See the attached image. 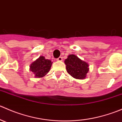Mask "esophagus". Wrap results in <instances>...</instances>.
Returning <instances> with one entry per match:
<instances>
[{
    "instance_id": "1",
    "label": "esophagus",
    "mask_w": 122,
    "mask_h": 122,
    "mask_svg": "<svg viewBox=\"0 0 122 122\" xmlns=\"http://www.w3.org/2000/svg\"><path fill=\"white\" fill-rule=\"evenodd\" d=\"M57 60L58 61H62V58L61 57V56H60V57H58L57 58Z\"/></svg>"
}]
</instances>
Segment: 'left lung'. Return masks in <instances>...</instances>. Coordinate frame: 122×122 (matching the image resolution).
I'll return each mask as SVG.
<instances>
[{"label":"left lung","instance_id":"obj_1","mask_svg":"<svg viewBox=\"0 0 122 122\" xmlns=\"http://www.w3.org/2000/svg\"><path fill=\"white\" fill-rule=\"evenodd\" d=\"M67 72L72 77L77 79H84L88 72V65L82 61L76 55L71 54L65 60Z\"/></svg>","mask_w":122,"mask_h":122}]
</instances>
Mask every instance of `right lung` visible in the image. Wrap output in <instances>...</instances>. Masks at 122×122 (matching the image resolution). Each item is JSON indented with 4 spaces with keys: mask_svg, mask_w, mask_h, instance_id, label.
Returning <instances> with one entry per match:
<instances>
[{
    "mask_svg": "<svg viewBox=\"0 0 122 122\" xmlns=\"http://www.w3.org/2000/svg\"><path fill=\"white\" fill-rule=\"evenodd\" d=\"M52 64L51 60H46L44 56H41L30 65V70L35 77L41 78L49 72Z\"/></svg>",
    "mask_w": 122,
    "mask_h": 122,
    "instance_id": "1",
    "label": "right lung"
}]
</instances>
